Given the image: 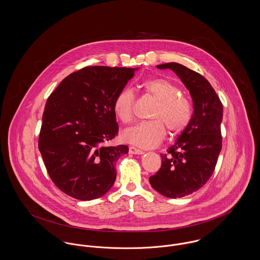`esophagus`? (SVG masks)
Listing matches in <instances>:
<instances>
[{
    "label": "esophagus",
    "instance_id": "1",
    "mask_svg": "<svg viewBox=\"0 0 260 260\" xmlns=\"http://www.w3.org/2000/svg\"><path fill=\"white\" fill-rule=\"evenodd\" d=\"M129 152L132 154H137V155H141V154H144V152L140 149H138L137 147H134V146H131L129 147Z\"/></svg>",
    "mask_w": 260,
    "mask_h": 260
}]
</instances>
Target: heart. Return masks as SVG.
<instances>
[{
  "mask_svg": "<svg viewBox=\"0 0 260 260\" xmlns=\"http://www.w3.org/2000/svg\"><path fill=\"white\" fill-rule=\"evenodd\" d=\"M146 94L157 101L151 122H139L123 133L126 142L141 148H153L166 137V128L171 135H178L186 127L191 117L188 100L181 95L177 85L165 78H153L141 83ZM135 95L129 89L119 92L113 103L116 117L123 122H132L134 117Z\"/></svg>",
  "mask_w": 260,
  "mask_h": 260,
  "instance_id": "heart-1",
  "label": "heart"
}]
</instances>
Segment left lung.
Segmentation results:
<instances>
[{
  "instance_id": "1",
  "label": "left lung",
  "mask_w": 260,
  "mask_h": 260,
  "mask_svg": "<svg viewBox=\"0 0 260 260\" xmlns=\"http://www.w3.org/2000/svg\"><path fill=\"white\" fill-rule=\"evenodd\" d=\"M172 70L182 80L193 103L186 127L163 155L160 170L149 178L153 188L170 199H180L199 190L213 174L222 149L223 105L206 78L178 62L157 66Z\"/></svg>"
}]
</instances>
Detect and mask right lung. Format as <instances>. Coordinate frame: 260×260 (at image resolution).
<instances>
[{"label": "right lung", "mask_w": 260, "mask_h": 260, "mask_svg": "<svg viewBox=\"0 0 260 260\" xmlns=\"http://www.w3.org/2000/svg\"><path fill=\"white\" fill-rule=\"evenodd\" d=\"M139 68L86 67L66 77L47 100L38 147L48 174L66 194L92 200L113 186L126 145L106 146L119 125L116 95Z\"/></svg>", "instance_id": "obj_1"}]
</instances>
